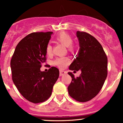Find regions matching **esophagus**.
Masks as SVG:
<instances>
[{"label":"esophagus","instance_id":"obj_1","mask_svg":"<svg viewBox=\"0 0 123 123\" xmlns=\"http://www.w3.org/2000/svg\"><path fill=\"white\" fill-rule=\"evenodd\" d=\"M66 74V72L65 71H64V70H61V69L60 70V76H62Z\"/></svg>","mask_w":123,"mask_h":123}]
</instances>
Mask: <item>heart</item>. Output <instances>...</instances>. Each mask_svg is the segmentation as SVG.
<instances>
[{
  "mask_svg": "<svg viewBox=\"0 0 123 123\" xmlns=\"http://www.w3.org/2000/svg\"><path fill=\"white\" fill-rule=\"evenodd\" d=\"M56 40L58 42L62 43L68 48V50L69 51H73L74 50V46L72 44V38L69 35L66 33H61L56 37ZM46 54L50 55L52 53V46L50 44H48L46 47ZM70 62V60L68 57H62L56 58L54 61V64L59 68H63Z\"/></svg>",
  "mask_w": 123,
  "mask_h": 123,
  "instance_id": "1",
  "label": "heart"
}]
</instances>
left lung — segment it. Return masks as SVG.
<instances>
[{
	"mask_svg": "<svg viewBox=\"0 0 123 123\" xmlns=\"http://www.w3.org/2000/svg\"><path fill=\"white\" fill-rule=\"evenodd\" d=\"M79 42L78 55L69 66V70L81 73L76 78L72 72V81L68 87L72 98L80 102L92 99L99 92L108 75V58L101 44L92 35L77 31Z\"/></svg>",
	"mask_w": 123,
	"mask_h": 123,
	"instance_id": "left-lung-1",
	"label": "left lung"
}]
</instances>
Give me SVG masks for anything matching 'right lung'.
<instances>
[{"label":"right lung","mask_w":123,"mask_h":123,"mask_svg":"<svg viewBox=\"0 0 123 123\" xmlns=\"http://www.w3.org/2000/svg\"><path fill=\"white\" fill-rule=\"evenodd\" d=\"M52 33L33 32L28 35L18 43L11 60L15 86L26 99L34 104L50 98L59 77L58 69L54 66L46 72L40 70L46 62V47Z\"/></svg>","instance_id":"add662e5"}]
</instances>
